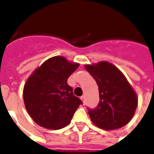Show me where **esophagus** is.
Here are the masks:
<instances>
[{"instance_id":"esophagus-1","label":"esophagus","mask_w":154,"mask_h":154,"mask_svg":"<svg viewBox=\"0 0 154 154\" xmlns=\"http://www.w3.org/2000/svg\"><path fill=\"white\" fill-rule=\"evenodd\" d=\"M81 99H82V102H83V103H84V104H85V95H82V97H81Z\"/></svg>"}]
</instances>
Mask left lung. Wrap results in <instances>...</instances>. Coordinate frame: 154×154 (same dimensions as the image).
<instances>
[{"label": "left lung", "mask_w": 154, "mask_h": 154, "mask_svg": "<svg viewBox=\"0 0 154 154\" xmlns=\"http://www.w3.org/2000/svg\"><path fill=\"white\" fill-rule=\"evenodd\" d=\"M95 79L99 91V103L95 108L88 107V114L96 126L114 130L125 126L137 107L136 93L119 69L108 62L85 65Z\"/></svg>", "instance_id": "left-lung-1"}]
</instances>
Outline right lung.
I'll return each instance as SVG.
<instances>
[{"label": "right lung", "instance_id": "1", "mask_svg": "<svg viewBox=\"0 0 154 154\" xmlns=\"http://www.w3.org/2000/svg\"><path fill=\"white\" fill-rule=\"evenodd\" d=\"M79 64L63 56L46 60L26 82L23 99L33 120L45 128L58 130L68 126L82 101L68 85L69 76Z\"/></svg>", "mask_w": 154, "mask_h": 154}]
</instances>
